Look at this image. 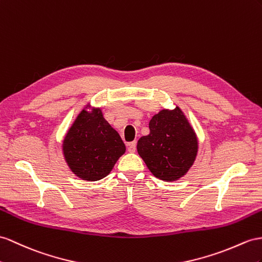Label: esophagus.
Segmentation results:
<instances>
[{
  "label": "esophagus",
  "instance_id": "obj_1",
  "mask_svg": "<svg viewBox=\"0 0 262 262\" xmlns=\"http://www.w3.org/2000/svg\"><path fill=\"white\" fill-rule=\"evenodd\" d=\"M127 150L129 152H135L136 150V142H132L129 144H127Z\"/></svg>",
  "mask_w": 262,
  "mask_h": 262
}]
</instances>
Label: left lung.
<instances>
[{"mask_svg":"<svg viewBox=\"0 0 262 262\" xmlns=\"http://www.w3.org/2000/svg\"><path fill=\"white\" fill-rule=\"evenodd\" d=\"M149 134L137 143L138 155L154 176L175 182L184 177L197 157L198 138L184 112L162 110L149 122Z\"/></svg>","mask_w":262,"mask_h":262,"instance_id":"1","label":"left lung"}]
</instances>
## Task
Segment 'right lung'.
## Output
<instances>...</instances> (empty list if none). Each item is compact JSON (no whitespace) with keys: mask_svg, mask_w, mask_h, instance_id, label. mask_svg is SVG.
<instances>
[{"mask_svg":"<svg viewBox=\"0 0 262 262\" xmlns=\"http://www.w3.org/2000/svg\"><path fill=\"white\" fill-rule=\"evenodd\" d=\"M62 149L74 175L96 182L112 171L126 147L119 134L104 118L102 110L87 104L67 130Z\"/></svg>","mask_w":262,"mask_h":262,"instance_id":"1","label":"right lung"}]
</instances>
